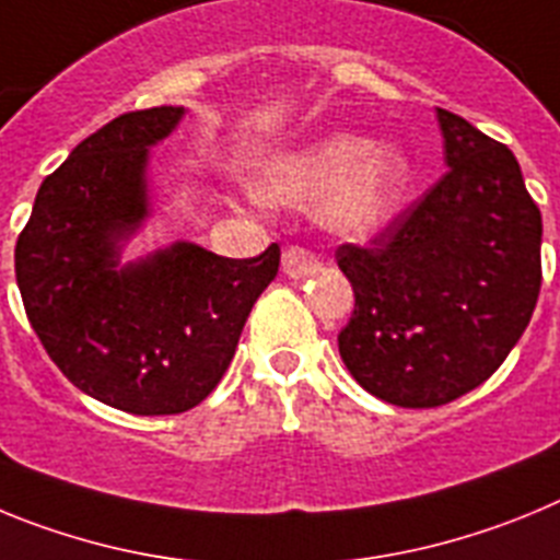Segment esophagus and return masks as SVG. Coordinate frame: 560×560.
Masks as SVG:
<instances>
[{
    "instance_id": "esophagus-1",
    "label": "esophagus",
    "mask_w": 560,
    "mask_h": 560,
    "mask_svg": "<svg viewBox=\"0 0 560 560\" xmlns=\"http://www.w3.org/2000/svg\"><path fill=\"white\" fill-rule=\"evenodd\" d=\"M319 269V255L311 249H303V246H289L283 252V275L291 277V280H300L305 275H314Z\"/></svg>"
}]
</instances>
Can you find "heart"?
<instances>
[{
	"mask_svg": "<svg viewBox=\"0 0 560 560\" xmlns=\"http://www.w3.org/2000/svg\"><path fill=\"white\" fill-rule=\"evenodd\" d=\"M412 187V162L398 145L330 133L303 151L275 156L257 179L269 205H314L334 235L364 241L387 230Z\"/></svg>",
	"mask_w": 560,
	"mask_h": 560,
	"instance_id": "1",
	"label": "heart"
}]
</instances>
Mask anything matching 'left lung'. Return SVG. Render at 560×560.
I'll return each instance as SVG.
<instances>
[{"label": "left lung", "instance_id": "obj_1", "mask_svg": "<svg viewBox=\"0 0 560 560\" xmlns=\"http://www.w3.org/2000/svg\"><path fill=\"white\" fill-rule=\"evenodd\" d=\"M446 176L370 249L339 246L355 308L339 353L361 387L407 409L471 393L530 325L541 212L508 145L438 108Z\"/></svg>", "mask_w": 560, "mask_h": 560}]
</instances>
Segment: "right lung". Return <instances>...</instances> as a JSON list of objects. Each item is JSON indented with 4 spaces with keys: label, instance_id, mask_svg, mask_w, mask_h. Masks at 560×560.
Returning <instances> with one entry per match:
<instances>
[{
    "label": "right lung",
    "instance_id": "add662e5",
    "mask_svg": "<svg viewBox=\"0 0 560 560\" xmlns=\"http://www.w3.org/2000/svg\"><path fill=\"white\" fill-rule=\"evenodd\" d=\"M185 106L122 114L42 182L16 241V283L49 359L81 393L131 415H179L230 368L280 246L249 260L192 241L122 264L151 219V148Z\"/></svg>",
    "mask_w": 560,
    "mask_h": 560
}]
</instances>
